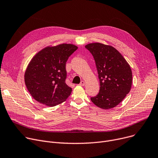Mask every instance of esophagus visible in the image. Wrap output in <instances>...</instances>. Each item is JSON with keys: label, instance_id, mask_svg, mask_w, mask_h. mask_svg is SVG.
Returning a JSON list of instances; mask_svg holds the SVG:
<instances>
[{"label": "esophagus", "instance_id": "34e87169", "mask_svg": "<svg viewBox=\"0 0 158 158\" xmlns=\"http://www.w3.org/2000/svg\"><path fill=\"white\" fill-rule=\"evenodd\" d=\"M79 85L81 86H84L85 85V81H82L81 82V83L79 84Z\"/></svg>", "mask_w": 158, "mask_h": 158}]
</instances>
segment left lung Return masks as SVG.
Instances as JSON below:
<instances>
[{"label":"left lung","mask_w":158,"mask_h":158,"mask_svg":"<svg viewBox=\"0 0 158 158\" xmlns=\"http://www.w3.org/2000/svg\"><path fill=\"white\" fill-rule=\"evenodd\" d=\"M95 61L100 80V91L91 102L103 109H112L129 93L132 84L130 66L114 47L102 43L85 46Z\"/></svg>","instance_id":"obj_1"}]
</instances>
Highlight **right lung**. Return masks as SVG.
<instances>
[{"label":"right lung","instance_id":"add662e5","mask_svg":"<svg viewBox=\"0 0 158 158\" xmlns=\"http://www.w3.org/2000/svg\"><path fill=\"white\" fill-rule=\"evenodd\" d=\"M70 44L46 47L31 60L25 73V82L36 101L53 107L67 100L72 88L67 85L66 62L77 49Z\"/></svg>","mask_w":158,"mask_h":158}]
</instances>
